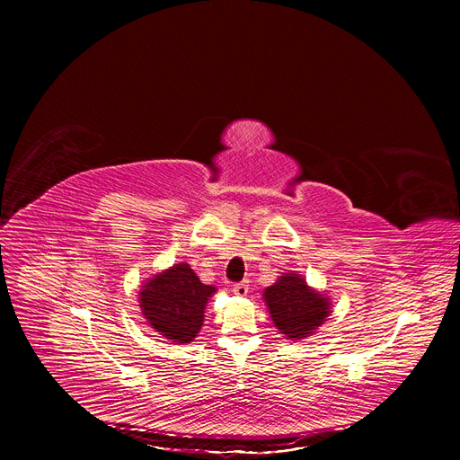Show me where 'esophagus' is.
Segmentation results:
<instances>
[{
	"label": "esophagus",
	"mask_w": 460,
	"mask_h": 460,
	"mask_svg": "<svg viewBox=\"0 0 460 460\" xmlns=\"http://www.w3.org/2000/svg\"><path fill=\"white\" fill-rule=\"evenodd\" d=\"M248 288H250L248 281H240V283H234V285H233V293H234L236 296H246V295H248Z\"/></svg>",
	"instance_id": "34e87169"
}]
</instances>
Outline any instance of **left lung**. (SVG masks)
<instances>
[{"label":"left lung","mask_w":460,"mask_h":460,"mask_svg":"<svg viewBox=\"0 0 460 460\" xmlns=\"http://www.w3.org/2000/svg\"><path fill=\"white\" fill-rule=\"evenodd\" d=\"M276 328L288 340H304L330 317L328 296L311 288L300 274H283L274 285L264 288Z\"/></svg>","instance_id":"8db88e82"}]
</instances>
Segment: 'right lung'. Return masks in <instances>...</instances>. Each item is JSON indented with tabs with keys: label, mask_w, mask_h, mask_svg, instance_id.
Returning <instances> with one entry per match:
<instances>
[{
	"label": "right lung",
	"mask_w": 460,
	"mask_h": 460,
	"mask_svg": "<svg viewBox=\"0 0 460 460\" xmlns=\"http://www.w3.org/2000/svg\"><path fill=\"white\" fill-rule=\"evenodd\" d=\"M214 293L216 287L201 283L190 264L179 262L143 283L139 307L151 328L175 345H182L199 333L205 305Z\"/></svg>",
	"instance_id": "1"
}]
</instances>
